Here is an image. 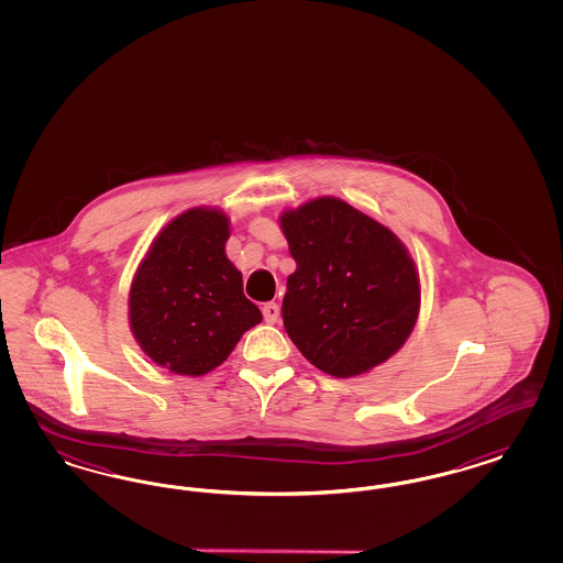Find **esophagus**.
Listing matches in <instances>:
<instances>
[{
  "instance_id": "obj_1",
  "label": "esophagus",
  "mask_w": 563,
  "mask_h": 563,
  "mask_svg": "<svg viewBox=\"0 0 563 563\" xmlns=\"http://www.w3.org/2000/svg\"><path fill=\"white\" fill-rule=\"evenodd\" d=\"M263 317H265V321L267 323H277V319H279V307L275 305V302H267L265 307H263Z\"/></svg>"
}]
</instances>
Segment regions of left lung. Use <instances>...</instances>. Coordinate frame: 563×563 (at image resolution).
Wrapping results in <instances>:
<instances>
[{
    "instance_id": "left-lung-1",
    "label": "left lung",
    "mask_w": 563,
    "mask_h": 563,
    "mask_svg": "<svg viewBox=\"0 0 563 563\" xmlns=\"http://www.w3.org/2000/svg\"><path fill=\"white\" fill-rule=\"evenodd\" d=\"M279 228L296 261L284 325L305 358L354 377L398 353L416 328L421 284L395 231L333 196L284 210Z\"/></svg>"
}]
</instances>
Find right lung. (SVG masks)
<instances>
[{
	"label": "right lung",
	"instance_id": "add662e5",
	"mask_svg": "<svg viewBox=\"0 0 563 563\" xmlns=\"http://www.w3.org/2000/svg\"><path fill=\"white\" fill-rule=\"evenodd\" d=\"M230 235L225 210H184L158 231L133 275L129 328L142 353L170 374H209L263 321L225 254Z\"/></svg>",
	"mask_w": 563,
	"mask_h": 563
}]
</instances>
